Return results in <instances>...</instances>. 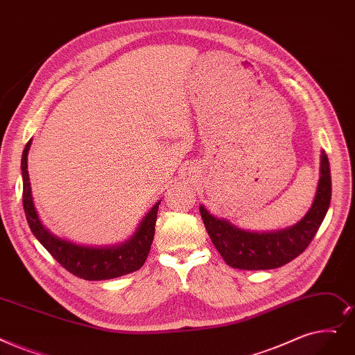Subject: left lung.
Listing matches in <instances>:
<instances>
[{"instance_id":"left-lung-1","label":"left lung","mask_w":355,"mask_h":355,"mask_svg":"<svg viewBox=\"0 0 355 355\" xmlns=\"http://www.w3.org/2000/svg\"><path fill=\"white\" fill-rule=\"evenodd\" d=\"M331 191L329 161L325 150H322L313 203L296 225L270 232H254L216 218L203 205H200V214L213 245L229 267L271 270L290 263L309 246L329 209Z\"/></svg>"}]
</instances>
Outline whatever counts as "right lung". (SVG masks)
<instances>
[{"mask_svg":"<svg viewBox=\"0 0 355 355\" xmlns=\"http://www.w3.org/2000/svg\"><path fill=\"white\" fill-rule=\"evenodd\" d=\"M30 146H32V139L27 142L21 157L23 206L27 223L36 239L65 270L84 280H109L139 270L145 264L150 251L161 200L144 216L133 235L119 245L88 246L59 238L42 223L33 203L27 171Z\"/></svg>","mask_w":355,"mask_h":355,"instance_id":"obj_1","label":"right lung"}]
</instances>
